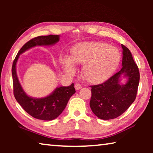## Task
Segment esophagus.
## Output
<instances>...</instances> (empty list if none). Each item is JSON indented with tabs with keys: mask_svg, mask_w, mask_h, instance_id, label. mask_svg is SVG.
I'll use <instances>...</instances> for the list:
<instances>
[{
	"mask_svg": "<svg viewBox=\"0 0 153 153\" xmlns=\"http://www.w3.org/2000/svg\"><path fill=\"white\" fill-rule=\"evenodd\" d=\"M82 88V86L79 84H76V85H75V88H76V90H78L79 89H81Z\"/></svg>",
	"mask_w": 153,
	"mask_h": 153,
	"instance_id": "34e87169",
	"label": "esophagus"
}]
</instances>
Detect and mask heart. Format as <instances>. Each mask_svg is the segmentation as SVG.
Segmentation results:
<instances>
[{"mask_svg": "<svg viewBox=\"0 0 153 153\" xmlns=\"http://www.w3.org/2000/svg\"><path fill=\"white\" fill-rule=\"evenodd\" d=\"M121 53L117 48L107 43L84 42L78 44L72 51L71 59L65 56L62 63L67 73L73 74L75 63L84 65L83 76L92 84H100L109 79L117 69Z\"/></svg>", "mask_w": 153, "mask_h": 153, "instance_id": "obj_1", "label": "heart"}]
</instances>
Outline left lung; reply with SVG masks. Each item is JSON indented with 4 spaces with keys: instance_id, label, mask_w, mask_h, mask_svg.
<instances>
[{
    "instance_id": "left-lung-1",
    "label": "left lung",
    "mask_w": 153,
    "mask_h": 153,
    "mask_svg": "<svg viewBox=\"0 0 153 153\" xmlns=\"http://www.w3.org/2000/svg\"><path fill=\"white\" fill-rule=\"evenodd\" d=\"M122 68L102 84L91 86L90 108L94 115L103 120L115 119L130 107L136 97L140 73L131 53L121 45ZM121 76L128 78L126 84L120 83Z\"/></svg>"
}]
</instances>
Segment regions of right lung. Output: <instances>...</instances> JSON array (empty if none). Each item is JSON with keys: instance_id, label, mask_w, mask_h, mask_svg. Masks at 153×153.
I'll list each match as a JSON object with an SVG mask.
<instances>
[{"instance_id": "1", "label": "right lung", "mask_w": 153, "mask_h": 153, "mask_svg": "<svg viewBox=\"0 0 153 153\" xmlns=\"http://www.w3.org/2000/svg\"><path fill=\"white\" fill-rule=\"evenodd\" d=\"M59 41V35L40 36L28 41L20 49L12 65V77L13 83V94L22 107L36 119L45 121L53 120L59 117L66 107L69 98L76 92L74 84L69 86H61L45 98H36L26 94L18 79L16 64L21 54L36 46H51Z\"/></svg>"}]
</instances>
